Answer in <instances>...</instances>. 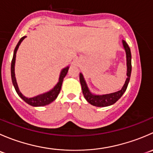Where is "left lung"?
<instances>
[{"label":"left lung","instance_id":"obj_1","mask_svg":"<svg viewBox=\"0 0 153 153\" xmlns=\"http://www.w3.org/2000/svg\"><path fill=\"white\" fill-rule=\"evenodd\" d=\"M122 42L126 55V66H127V73H126V75H127V78H126V81H125L124 86H123L121 90L113 92V93L106 94V95H93V94H92L89 92L87 85H86L85 82V80H84V77H83V75L80 73V82H81V87H82L83 94H84L85 99L92 105L99 106V107H104V106L112 105V104H115L122 96L123 94L126 91V88H127L129 79H130L131 71H132V64H131V58L132 57H131L130 49H129L128 44H126V41H124V40H123Z\"/></svg>","mask_w":153,"mask_h":153}]
</instances>
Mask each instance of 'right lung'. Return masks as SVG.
Instances as JSON below:
<instances>
[{
  "label": "right lung",
  "mask_w": 153,
  "mask_h": 153,
  "mask_svg": "<svg viewBox=\"0 0 153 153\" xmlns=\"http://www.w3.org/2000/svg\"><path fill=\"white\" fill-rule=\"evenodd\" d=\"M26 38V36L22 37V38L20 39V41H18V44H17L16 47H15V50H14V54H13V58L12 60V64H11V76H12V84H13L14 87H15V90H16L18 95L24 100L25 102H27V104H29L31 106H42L49 104L50 103H52V101H55L56 99V98L58 97V94L60 93V91H61V86H62L63 81H64V78H65V76L67 75L68 72V69H69V67L64 68L61 72V75H60L59 78V81H58V84H56V86L50 90L49 92H46V93L41 94V95H38V96H35L34 98H27L24 95H22L21 92H20L19 89H18V84H17L16 79H15V57H16V52L18 50L19 45L21 44V43L22 42L23 40Z\"/></svg>",
  "instance_id": "right-lung-1"
}]
</instances>
